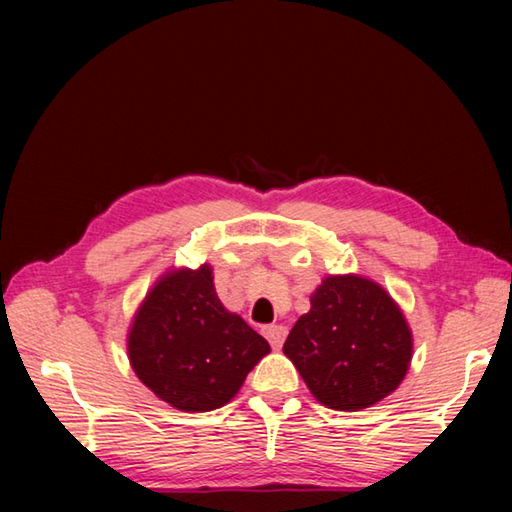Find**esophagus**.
<instances>
[{"instance_id":"esophagus-1","label":"esophagus","mask_w":512,"mask_h":512,"mask_svg":"<svg viewBox=\"0 0 512 512\" xmlns=\"http://www.w3.org/2000/svg\"><path fill=\"white\" fill-rule=\"evenodd\" d=\"M261 331H264V336L272 344V349H281L285 336H288V331H285V327H281V325H268Z\"/></svg>"}]
</instances>
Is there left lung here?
Instances as JSON below:
<instances>
[{"label": "left lung", "mask_w": 512, "mask_h": 512, "mask_svg": "<svg viewBox=\"0 0 512 512\" xmlns=\"http://www.w3.org/2000/svg\"><path fill=\"white\" fill-rule=\"evenodd\" d=\"M283 353L314 399L358 412L395 392L412 362V329L395 299L360 275H327Z\"/></svg>", "instance_id": "obj_1"}]
</instances>
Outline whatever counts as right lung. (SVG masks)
<instances>
[{
    "label": "right lung",
    "mask_w": 512,
    "mask_h": 512,
    "mask_svg": "<svg viewBox=\"0 0 512 512\" xmlns=\"http://www.w3.org/2000/svg\"><path fill=\"white\" fill-rule=\"evenodd\" d=\"M139 382L181 412L227 406L270 344L222 305L209 264L172 268L154 281L128 327Z\"/></svg>",
    "instance_id": "1"
}]
</instances>
